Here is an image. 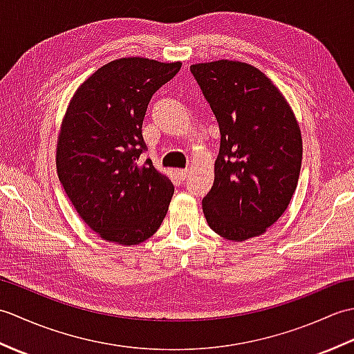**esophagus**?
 <instances>
[{"label":"esophagus","mask_w":354,"mask_h":354,"mask_svg":"<svg viewBox=\"0 0 354 354\" xmlns=\"http://www.w3.org/2000/svg\"><path fill=\"white\" fill-rule=\"evenodd\" d=\"M176 175H178L179 179H183V181H184V179H187V176H189V170H187V169H178L176 170Z\"/></svg>","instance_id":"34e87169"}]
</instances>
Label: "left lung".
<instances>
[{"label":"left lung","instance_id":"8db88e82","mask_svg":"<svg viewBox=\"0 0 354 354\" xmlns=\"http://www.w3.org/2000/svg\"><path fill=\"white\" fill-rule=\"evenodd\" d=\"M219 123L214 183L202 199L205 219L228 240L260 236L286 212L301 170L299 126L260 70L216 61L190 66Z\"/></svg>","mask_w":354,"mask_h":354}]
</instances>
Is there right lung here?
<instances>
[{"label": "right lung", "mask_w": 354, "mask_h": 354, "mask_svg": "<svg viewBox=\"0 0 354 354\" xmlns=\"http://www.w3.org/2000/svg\"><path fill=\"white\" fill-rule=\"evenodd\" d=\"M181 62L123 57L97 70L74 94L57 141L56 167L84 222L108 242L138 245L153 236L175 192L146 152L142 120L152 95Z\"/></svg>", "instance_id": "1"}]
</instances>
